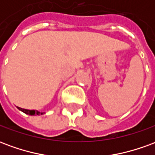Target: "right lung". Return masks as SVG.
I'll return each mask as SVG.
<instances>
[{"mask_svg": "<svg viewBox=\"0 0 155 155\" xmlns=\"http://www.w3.org/2000/svg\"><path fill=\"white\" fill-rule=\"evenodd\" d=\"M21 111L24 112L25 114H29V115H35V114H37V115H40V114H43L45 113H42V112H40L38 110H25V109H22V108L17 107Z\"/></svg>", "mask_w": 155, "mask_h": 155, "instance_id": "right-lung-1", "label": "right lung"}]
</instances>
